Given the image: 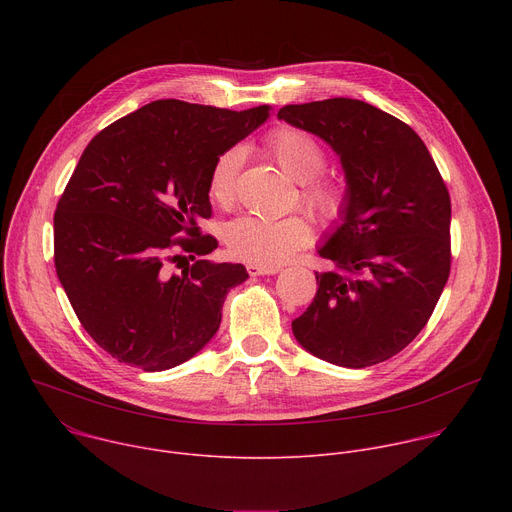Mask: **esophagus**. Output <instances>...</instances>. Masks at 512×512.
I'll use <instances>...</instances> for the list:
<instances>
[{"label":"esophagus","instance_id":"1","mask_svg":"<svg viewBox=\"0 0 512 512\" xmlns=\"http://www.w3.org/2000/svg\"><path fill=\"white\" fill-rule=\"evenodd\" d=\"M247 271L249 275L257 277V275H273L279 271V267H269V265H259V263H249L247 265Z\"/></svg>","mask_w":512,"mask_h":512}]
</instances>
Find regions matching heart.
Segmentation results:
<instances>
[{
    "instance_id": "heart-1",
    "label": "heart",
    "mask_w": 512,
    "mask_h": 512,
    "mask_svg": "<svg viewBox=\"0 0 512 512\" xmlns=\"http://www.w3.org/2000/svg\"><path fill=\"white\" fill-rule=\"evenodd\" d=\"M267 154L283 172L302 184L304 206L324 225H334L348 210V190L342 182L322 178L328 156L316 137L298 127H277L265 139ZM245 162V150L233 145L218 154L208 172L210 198L227 206L235 200L237 180ZM312 239V227L300 214L283 218L239 216L225 229L229 251L243 261L281 265Z\"/></svg>"
}]
</instances>
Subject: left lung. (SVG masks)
<instances>
[{
	"mask_svg": "<svg viewBox=\"0 0 512 512\" xmlns=\"http://www.w3.org/2000/svg\"><path fill=\"white\" fill-rule=\"evenodd\" d=\"M279 119L340 156L348 210L320 257L318 291L291 322L314 356L364 369L401 352L427 324L450 277L452 204L421 137L358 99L285 105Z\"/></svg>",
	"mask_w": 512,
	"mask_h": 512,
	"instance_id": "obj_1",
	"label": "left lung"
}]
</instances>
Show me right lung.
Listing matches in <instances>:
<instances>
[{"mask_svg": "<svg viewBox=\"0 0 512 512\" xmlns=\"http://www.w3.org/2000/svg\"><path fill=\"white\" fill-rule=\"evenodd\" d=\"M269 111L160 99L85 148L56 204L54 265L83 328L119 362L168 371L221 326L229 289L249 273L241 263L196 259L218 247L198 227L212 214L208 172ZM182 250L195 263L170 274Z\"/></svg>", "mask_w": 512, "mask_h": 512, "instance_id": "obj_1", "label": "right lung"}]
</instances>
